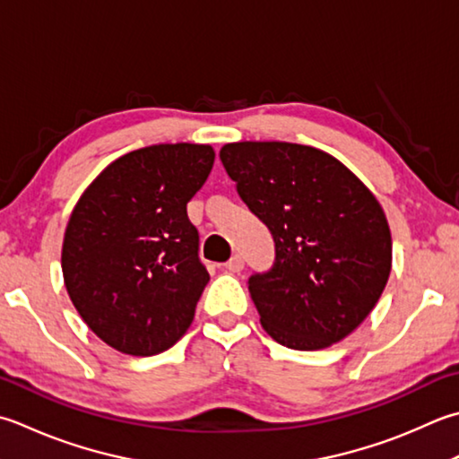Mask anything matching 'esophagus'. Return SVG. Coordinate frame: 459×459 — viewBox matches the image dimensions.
<instances>
[{
  "label": "esophagus",
  "mask_w": 459,
  "mask_h": 459,
  "mask_svg": "<svg viewBox=\"0 0 459 459\" xmlns=\"http://www.w3.org/2000/svg\"><path fill=\"white\" fill-rule=\"evenodd\" d=\"M224 268H227L229 273H240L242 268H245V260H242V256L235 255L232 256L227 264H224Z\"/></svg>",
  "instance_id": "34e87169"
}]
</instances>
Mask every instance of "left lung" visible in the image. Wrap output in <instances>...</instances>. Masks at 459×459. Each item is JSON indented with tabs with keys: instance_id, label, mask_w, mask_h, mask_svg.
Returning <instances> with one entry per match:
<instances>
[{
	"instance_id": "1",
	"label": "left lung",
	"mask_w": 459,
	"mask_h": 459,
	"mask_svg": "<svg viewBox=\"0 0 459 459\" xmlns=\"http://www.w3.org/2000/svg\"><path fill=\"white\" fill-rule=\"evenodd\" d=\"M221 160L274 240L271 271L248 278L260 325L292 350L340 342L388 282L392 237L380 203L352 170L314 147L229 143Z\"/></svg>"
}]
</instances>
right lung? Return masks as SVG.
<instances>
[{"mask_svg":"<svg viewBox=\"0 0 459 459\" xmlns=\"http://www.w3.org/2000/svg\"><path fill=\"white\" fill-rule=\"evenodd\" d=\"M214 163L209 145H151L119 157L81 195L61 250L63 281L105 344L155 356L181 338L209 282L186 203Z\"/></svg>","mask_w":459,"mask_h":459,"instance_id":"obj_1","label":"right lung"}]
</instances>
